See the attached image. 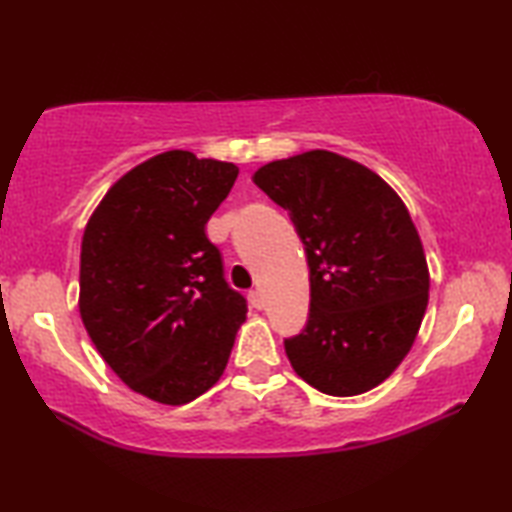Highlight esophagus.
I'll return each instance as SVG.
<instances>
[{"label": "esophagus", "instance_id": "1", "mask_svg": "<svg viewBox=\"0 0 512 512\" xmlns=\"http://www.w3.org/2000/svg\"><path fill=\"white\" fill-rule=\"evenodd\" d=\"M248 300H250V305H253L255 309H262L264 307V296H262V291L259 289H253L248 293Z\"/></svg>", "mask_w": 512, "mask_h": 512}]
</instances>
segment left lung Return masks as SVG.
<instances>
[{
  "label": "left lung",
  "instance_id": "left-lung-1",
  "mask_svg": "<svg viewBox=\"0 0 512 512\" xmlns=\"http://www.w3.org/2000/svg\"><path fill=\"white\" fill-rule=\"evenodd\" d=\"M291 214L309 264V320L284 350L320 393L352 397L388 379L409 354L429 302V268L411 214L363 164L307 151L255 171Z\"/></svg>",
  "mask_w": 512,
  "mask_h": 512
}]
</instances>
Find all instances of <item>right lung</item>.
I'll return each instance as SVG.
<instances>
[{
	"label": "right lung",
	"instance_id": "add662e5",
	"mask_svg": "<svg viewBox=\"0 0 512 512\" xmlns=\"http://www.w3.org/2000/svg\"><path fill=\"white\" fill-rule=\"evenodd\" d=\"M237 176L232 162L164 151L124 173L85 225L83 325L115 375L153 402L210 391L246 320L205 235Z\"/></svg>",
	"mask_w": 512,
	"mask_h": 512
}]
</instances>
